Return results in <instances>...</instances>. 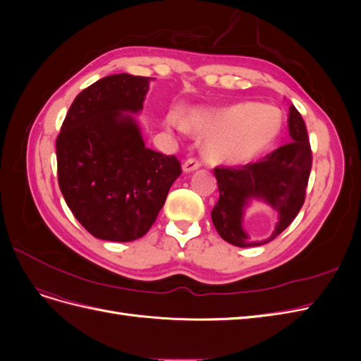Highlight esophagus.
<instances>
[{
	"instance_id": "obj_1",
	"label": "esophagus",
	"mask_w": 361,
	"mask_h": 361,
	"mask_svg": "<svg viewBox=\"0 0 361 361\" xmlns=\"http://www.w3.org/2000/svg\"><path fill=\"white\" fill-rule=\"evenodd\" d=\"M199 167H200V162L197 159L190 158V159H187V161L182 164V171L183 173H191L194 170H197Z\"/></svg>"
}]
</instances>
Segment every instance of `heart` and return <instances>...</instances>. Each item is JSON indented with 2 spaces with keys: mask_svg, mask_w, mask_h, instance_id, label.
Listing matches in <instances>:
<instances>
[{
  "mask_svg": "<svg viewBox=\"0 0 361 361\" xmlns=\"http://www.w3.org/2000/svg\"><path fill=\"white\" fill-rule=\"evenodd\" d=\"M170 129L183 133L185 128L204 135L203 155L218 164H244L257 158L277 140L283 116L272 105L241 102L220 110L191 108L180 118L169 113Z\"/></svg>",
  "mask_w": 361,
  "mask_h": 361,
  "instance_id": "b5f03b06",
  "label": "heart"
}]
</instances>
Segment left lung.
Masks as SVG:
<instances>
[{
    "label": "left lung",
    "mask_w": 361,
    "mask_h": 361,
    "mask_svg": "<svg viewBox=\"0 0 361 361\" xmlns=\"http://www.w3.org/2000/svg\"><path fill=\"white\" fill-rule=\"evenodd\" d=\"M288 129L292 141L259 162L238 169H215L220 199L211 216L224 241L236 247L264 245L298 215L312 170V150L304 120L293 105H289ZM253 201L265 202L278 212L275 231L262 242H251L243 228L245 212Z\"/></svg>",
    "instance_id": "left-lung-1"
}]
</instances>
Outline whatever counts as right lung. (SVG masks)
Wrapping results in <instances>:
<instances>
[{"instance_id": "1", "label": "right lung", "mask_w": 361, "mask_h": 361, "mask_svg": "<svg viewBox=\"0 0 361 361\" xmlns=\"http://www.w3.org/2000/svg\"><path fill=\"white\" fill-rule=\"evenodd\" d=\"M150 78L105 76L72 102L57 138L59 185L87 232L113 243L147 233L180 164L146 147L135 120Z\"/></svg>"}]
</instances>
